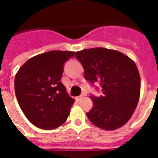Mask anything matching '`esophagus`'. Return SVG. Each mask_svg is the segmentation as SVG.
<instances>
[{
  "mask_svg": "<svg viewBox=\"0 0 158 158\" xmlns=\"http://www.w3.org/2000/svg\"><path fill=\"white\" fill-rule=\"evenodd\" d=\"M83 97H84V95H81V96H77V100H82V99H83Z\"/></svg>",
  "mask_w": 158,
  "mask_h": 158,
  "instance_id": "1",
  "label": "esophagus"
}]
</instances>
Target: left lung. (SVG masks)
I'll list each match as a JSON object with an SVG mask.
<instances>
[{
  "instance_id": "obj_1",
  "label": "left lung",
  "mask_w": 158,
  "mask_h": 158,
  "mask_svg": "<svg viewBox=\"0 0 158 158\" xmlns=\"http://www.w3.org/2000/svg\"><path fill=\"white\" fill-rule=\"evenodd\" d=\"M75 57L91 85L98 82L103 95L90 96L87 117L100 129L113 131L126 124L139 103L141 80L135 62L119 51L102 47L77 51Z\"/></svg>"
}]
</instances>
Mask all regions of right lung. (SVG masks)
Wrapping results in <instances>:
<instances>
[{"label": "right lung", "mask_w": 158, "mask_h": 158, "mask_svg": "<svg viewBox=\"0 0 158 158\" xmlns=\"http://www.w3.org/2000/svg\"><path fill=\"white\" fill-rule=\"evenodd\" d=\"M73 51H51L25 62L15 77L18 104L27 119L37 127L52 130L66 121L74 99L60 81L64 64Z\"/></svg>", "instance_id": "1"}]
</instances>
